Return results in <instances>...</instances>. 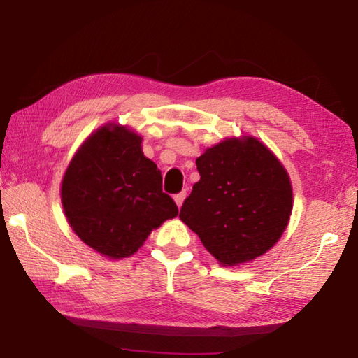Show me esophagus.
I'll list each match as a JSON object with an SVG mask.
<instances>
[{
    "instance_id": "obj_1",
    "label": "esophagus",
    "mask_w": 358,
    "mask_h": 358,
    "mask_svg": "<svg viewBox=\"0 0 358 358\" xmlns=\"http://www.w3.org/2000/svg\"><path fill=\"white\" fill-rule=\"evenodd\" d=\"M185 199H186V191H181V192H178V194H175L173 196V201H175V203L178 205V208L181 207V205H183V202H185Z\"/></svg>"
}]
</instances>
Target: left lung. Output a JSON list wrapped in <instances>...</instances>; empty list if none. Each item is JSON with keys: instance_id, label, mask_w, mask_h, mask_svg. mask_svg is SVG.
<instances>
[{"instance_id": "left-lung-1", "label": "left lung", "mask_w": 358, "mask_h": 358, "mask_svg": "<svg viewBox=\"0 0 358 358\" xmlns=\"http://www.w3.org/2000/svg\"><path fill=\"white\" fill-rule=\"evenodd\" d=\"M201 180L180 210L222 266L271 250L292 215V183L281 161L252 136L227 137L196 159Z\"/></svg>"}]
</instances>
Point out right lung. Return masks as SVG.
Listing matches in <instances>:
<instances>
[{"instance_id": "add662e5", "label": "right lung", "mask_w": 358, "mask_h": 358, "mask_svg": "<svg viewBox=\"0 0 358 358\" xmlns=\"http://www.w3.org/2000/svg\"><path fill=\"white\" fill-rule=\"evenodd\" d=\"M142 141L128 126L107 123L85 138L63 175L66 220L85 245L107 259L136 254L151 230L178 215Z\"/></svg>"}]
</instances>
